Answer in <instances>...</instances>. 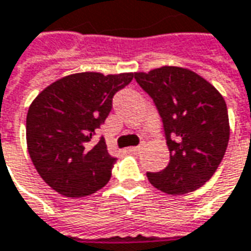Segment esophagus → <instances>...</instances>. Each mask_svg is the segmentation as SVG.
I'll return each mask as SVG.
<instances>
[{
	"instance_id": "esophagus-1",
	"label": "esophagus",
	"mask_w": 251,
	"mask_h": 251,
	"mask_svg": "<svg viewBox=\"0 0 251 251\" xmlns=\"http://www.w3.org/2000/svg\"><path fill=\"white\" fill-rule=\"evenodd\" d=\"M129 151L133 152V154H137L140 151V146H134V147H129Z\"/></svg>"
}]
</instances>
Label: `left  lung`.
Here are the masks:
<instances>
[{"instance_id": "obj_1", "label": "left lung", "mask_w": 251, "mask_h": 251, "mask_svg": "<svg viewBox=\"0 0 251 251\" xmlns=\"http://www.w3.org/2000/svg\"><path fill=\"white\" fill-rule=\"evenodd\" d=\"M162 118L169 150L168 167L147 172L152 186L168 195L195 192L220 167L229 142L226 102L200 75L180 66L134 72Z\"/></svg>"}]
</instances>
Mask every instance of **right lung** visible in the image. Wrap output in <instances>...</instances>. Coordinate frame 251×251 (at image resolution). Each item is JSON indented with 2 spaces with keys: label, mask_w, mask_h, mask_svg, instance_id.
I'll list each match as a JSON object with an SVG mask.
<instances>
[{
  "label": "right lung",
  "mask_w": 251,
  "mask_h": 251,
  "mask_svg": "<svg viewBox=\"0 0 251 251\" xmlns=\"http://www.w3.org/2000/svg\"><path fill=\"white\" fill-rule=\"evenodd\" d=\"M132 72L68 75L47 86L29 107L26 142L39 175L66 197H84L108 183L115 164L104 139L93 140L112 108V97Z\"/></svg>",
  "instance_id": "1"
}]
</instances>
